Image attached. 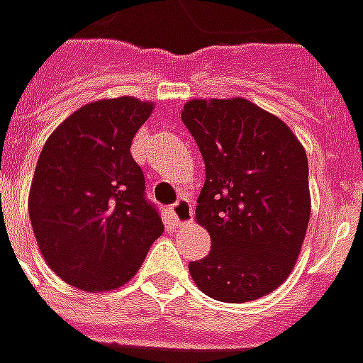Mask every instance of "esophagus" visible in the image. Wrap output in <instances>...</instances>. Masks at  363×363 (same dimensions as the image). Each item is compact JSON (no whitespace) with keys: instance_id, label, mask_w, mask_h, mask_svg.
<instances>
[{"instance_id":"1","label":"esophagus","mask_w":363,"mask_h":363,"mask_svg":"<svg viewBox=\"0 0 363 363\" xmlns=\"http://www.w3.org/2000/svg\"><path fill=\"white\" fill-rule=\"evenodd\" d=\"M172 215L176 219L177 225H189L191 219H194V207H191V201L189 197H179L176 203L172 206Z\"/></svg>"}]
</instances>
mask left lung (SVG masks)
<instances>
[{
  "mask_svg": "<svg viewBox=\"0 0 363 363\" xmlns=\"http://www.w3.org/2000/svg\"><path fill=\"white\" fill-rule=\"evenodd\" d=\"M182 120L206 162L196 221L211 235V251L189 262V274L215 301L267 296L289 279L311 221L304 146L241 96L191 99Z\"/></svg>",
  "mask_w": 363,
  "mask_h": 363,
  "instance_id": "1",
  "label": "left lung"
}]
</instances>
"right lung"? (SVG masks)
Listing matches in <instances>:
<instances>
[{
    "mask_svg": "<svg viewBox=\"0 0 363 363\" xmlns=\"http://www.w3.org/2000/svg\"><path fill=\"white\" fill-rule=\"evenodd\" d=\"M152 110L134 96L89 102L52 130L37 160L27 201L37 247L59 279L84 292L124 286L164 233L130 154Z\"/></svg>",
    "mask_w": 363,
    "mask_h": 363,
    "instance_id": "add662e5",
    "label": "right lung"
}]
</instances>
